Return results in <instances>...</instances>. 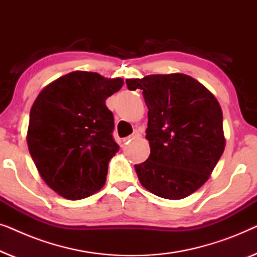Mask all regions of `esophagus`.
<instances>
[{
	"label": "esophagus",
	"mask_w": 257,
	"mask_h": 257,
	"mask_svg": "<svg viewBox=\"0 0 257 257\" xmlns=\"http://www.w3.org/2000/svg\"><path fill=\"white\" fill-rule=\"evenodd\" d=\"M140 136H142V135H140V133H139L138 131H136V132H133L131 136L126 137V138L122 139V143H128L130 140H133V139H137V138H139Z\"/></svg>",
	"instance_id": "esophagus-1"
}]
</instances>
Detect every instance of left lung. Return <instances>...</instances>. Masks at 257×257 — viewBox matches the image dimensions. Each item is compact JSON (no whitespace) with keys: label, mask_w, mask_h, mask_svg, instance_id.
<instances>
[{"label":"left lung","mask_w":257,"mask_h":257,"mask_svg":"<svg viewBox=\"0 0 257 257\" xmlns=\"http://www.w3.org/2000/svg\"><path fill=\"white\" fill-rule=\"evenodd\" d=\"M149 108V159L135 165L140 184L160 198L179 200L208 180L222 156V110L214 94L184 73L127 79Z\"/></svg>","instance_id":"left-lung-1"}]
</instances>
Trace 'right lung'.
I'll list each match as a JSON object with an SVG mask.
<instances>
[{
    "label": "right lung",
    "mask_w": 257,
    "mask_h": 257,
    "mask_svg": "<svg viewBox=\"0 0 257 257\" xmlns=\"http://www.w3.org/2000/svg\"><path fill=\"white\" fill-rule=\"evenodd\" d=\"M122 84L121 78L73 71L45 86L34 101L30 156L45 184L63 198H87L105 185L108 161L119 151L105 100Z\"/></svg>",
    "instance_id": "add662e5"
}]
</instances>
